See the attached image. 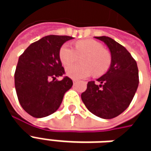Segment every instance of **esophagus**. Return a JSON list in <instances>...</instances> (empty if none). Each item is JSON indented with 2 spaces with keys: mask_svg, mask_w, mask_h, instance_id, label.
I'll use <instances>...</instances> for the list:
<instances>
[{
  "mask_svg": "<svg viewBox=\"0 0 151 151\" xmlns=\"http://www.w3.org/2000/svg\"><path fill=\"white\" fill-rule=\"evenodd\" d=\"M76 82H77V80L73 79V84H76Z\"/></svg>",
  "mask_w": 151,
  "mask_h": 151,
  "instance_id": "1",
  "label": "esophagus"
}]
</instances>
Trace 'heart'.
I'll list each match as a JSON object with an SVG mask.
<instances>
[{
	"label": "heart",
	"instance_id": "1",
	"mask_svg": "<svg viewBox=\"0 0 151 151\" xmlns=\"http://www.w3.org/2000/svg\"><path fill=\"white\" fill-rule=\"evenodd\" d=\"M59 57L65 66L71 65L81 57L82 63L66 68V75L73 79L86 78L93 73L95 76H101L111 65L110 53L94 40H78L75 43L74 49L67 43L64 44L60 48Z\"/></svg>",
	"mask_w": 151,
	"mask_h": 151
}]
</instances>
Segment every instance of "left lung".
Segmentation results:
<instances>
[{"mask_svg": "<svg viewBox=\"0 0 151 151\" xmlns=\"http://www.w3.org/2000/svg\"><path fill=\"white\" fill-rule=\"evenodd\" d=\"M108 46L111 65L106 73L95 83L88 82L81 95L82 102L91 113L103 119H112L129 106L139 83L137 62L127 49L111 38L95 37Z\"/></svg>", "mask_w": 151, "mask_h": 151, "instance_id": "left-lung-1", "label": "left lung"}]
</instances>
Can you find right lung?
<instances>
[{
  "label": "right lung",
  "mask_w": 151,
  "mask_h": 151,
  "mask_svg": "<svg viewBox=\"0 0 151 151\" xmlns=\"http://www.w3.org/2000/svg\"><path fill=\"white\" fill-rule=\"evenodd\" d=\"M73 38L66 35H47L31 43L18 59L14 84L22 108L35 118L54 113L63 97L72 87L71 79L65 77L59 52L64 43Z\"/></svg>",
  "instance_id": "add662e5"
}]
</instances>
